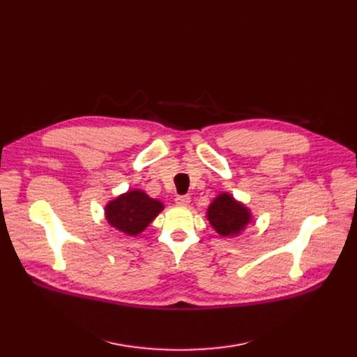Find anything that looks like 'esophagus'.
<instances>
[{
    "label": "esophagus",
    "instance_id": "1",
    "mask_svg": "<svg viewBox=\"0 0 357 357\" xmlns=\"http://www.w3.org/2000/svg\"><path fill=\"white\" fill-rule=\"evenodd\" d=\"M175 201H176L178 205H188L191 198H190V195H178Z\"/></svg>",
    "mask_w": 357,
    "mask_h": 357
}]
</instances>
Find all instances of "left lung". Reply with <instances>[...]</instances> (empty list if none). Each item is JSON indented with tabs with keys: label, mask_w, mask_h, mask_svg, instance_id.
<instances>
[{
	"label": "left lung",
	"mask_w": 357,
	"mask_h": 357,
	"mask_svg": "<svg viewBox=\"0 0 357 357\" xmlns=\"http://www.w3.org/2000/svg\"><path fill=\"white\" fill-rule=\"evenodd\" d=\"M208 220L211 226L221 236L238 234L250 221L249 210L234 201L229 194H221L214 199L208 208Z\"/></svg>",
	"instance_id": "left-lung-1"
}]
</instances>
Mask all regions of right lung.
I'll list each match as a JSON object with an SVG mask.
<instances>
[{
    "label": "right lung",
    "instance_id": "right-lung-1",
    "mask_svg": "<svg viewBox=\"0 0 357 357\" xmlns=\"http://www.w3.org/2000/svg\"><path fill=\"white\" fill-rule=\"evenodd\" d=\"M163 210V204L143 191H130L111 201L105 208L107 221L128 236L142 233Z\"/></svg>",
    "mask_w": 357,
    "mask_h": 357
}]
</instances>
